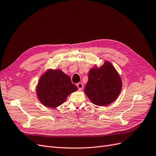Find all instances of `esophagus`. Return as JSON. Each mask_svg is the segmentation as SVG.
<instances>
[{"instance_id": "esophagus-1", "label": "esophagus", "mask_w": 156, "mask_h": 156, "mask_svg": "<svg viewBox=\"0 0 156 156\" xmlns=\"http://www.w3.org/2000/svg\"><path fill=\"white\" fill-rule=\"evenodd\" d=\"M76 85H77V87H78V90L79 91H81V90L83 89V83H78L77 84H76Z\"/></svg>"}]
</instances>
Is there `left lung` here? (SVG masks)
<instances>
[{
  "mask_svg": "<svg viewBox=\"0 0 156 156\" xmlns=\"http://www.w3.org/2000/svg\"><path fill=\"white\" fill-rule=\"evenodd\" d=\"M84 92L91 102L104 106L116 100L122 89V80L113 65L105 61L101 67L92 68L88 73Z\"/></svg>",
  "mask_w": 156,
  "mask_h": 156,
  "instance_id": "8db88e82",
  "label": "left lung"
}]
</instances>
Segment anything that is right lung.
<instances>
[{
    "label": "right lung",
    "instance_id": "right-lung-1",
    "mask_svg": "<svg viewBox=\"0 0 156 156\" xmlns=\"http://www.w3.org/2000/svg\"><path fill=\"white\" fill-rule=\"evenodd\" d=\"M77 90L71 78L61 70L53 69L42 75L36 87L39 101L45 106L53 108L62 104L69 94Z\"/></svg>",
    "mask_w": 156,
    "mask_h": 156
}]
</instances>
